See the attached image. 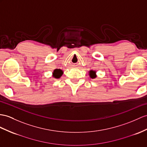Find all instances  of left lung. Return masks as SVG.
<instances>
[{
	"instance_id": "1",
	"label": "left lung",
	"mask_w": 147,
	"mask_h": 147,
	"mask_svg": "<svg viewBox=\"0 0 147 147\" xmlns=\"http://www.w3.org/2000/svg\"><path fill=\"white\" fill-rule=\"evenodd\" d=\"M89 76L91 78H95L96 77V71L95 70H90L89 71Z\"/></svg>"
}]
</instances>
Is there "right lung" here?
I'll use <instances>...</instances> for the list:
<instances>
[{
	"label": "right lung",
	"instance_id": "add662e5",
	"mask_svg": "<svg viewBox=\"0 0 147 147\" xmlns=\"http://www.w3.org/2000/svg\"><path fill=\"white\" fill-rule=\"evenodd\" d=\"M63 71L60 69H55L53 70L52 73V76L55 78H59L60 77L62 76Z\"/></svg>",
	"mask_w": 147,
	"mask_h": 147
}]
</instances>
